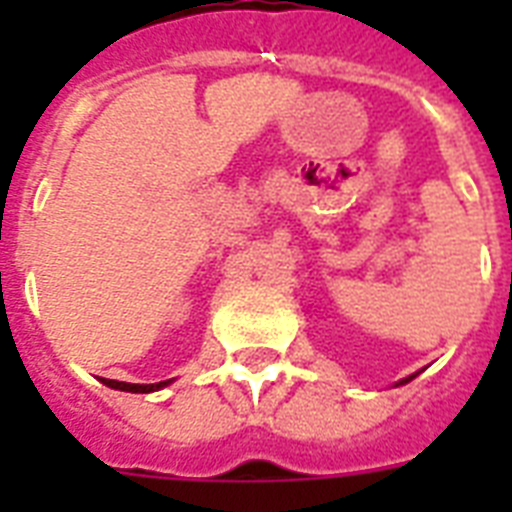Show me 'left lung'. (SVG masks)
<instances>
[{"mask_svg": "<svg viewBox=\"0 0 512 512\" xmlns=\"http://www.w3.org/2000/svg\"><path fill=\"white\" fill-rule=\"evenodd\" d=\"M412 377H414V374H412ZM412 377H406V380H401V385H404V382H409V380H412Z\"/></svg>", "mask_w": 512, "mask_h": 512, "instance_id": "obj_1", "label": "left lung"}]
</instances>
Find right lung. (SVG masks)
I'll use <instances>...</instances> for the list:
<instances>
[{
	"instance_id": "1",
	"label": "right lung",
	"mask_w": 512,
	"mask_h": 512,
	"mask_svg": "<svg viewBox=\"0 0 512 512\" xmlns=\"http://www.w3.org/2000/svg\"><path fill=\"white\" fill-rule=\"evenodd\" d=\"M108 388H116V390H127V393H151V390H159L164 388L170 380L164 382H156V385H132V382H119V380H103Z\"/></svg>"
}]
</instances>
